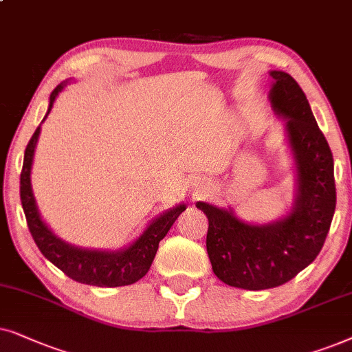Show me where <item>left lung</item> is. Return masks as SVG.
<instances>
[{
	"mask_svg": "<svg viewBox=\"0 0 352 352\" xmlns=\"http://www.w3.org/2000/svg\"><path fill=\"white\" fill-rule=\"evenodd\" d=\"M272 106L287 119L298 168V196L288 217L251 225L232 210L199 201L209 220L206 248L214 274L243 289L275 288L296 277L320 252L336 206L333 154L318 129L301 87L292 75L272 70Z\"/></svg>",
	"mask_w": 352,
	"mask_h": 352,
	"instance_id": "obj_1",
	"label": "left lung"
}]
</instances>
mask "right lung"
<instances>
[{
  "mask_svg": "<svg viewBox=\"0 0 352 352\" xmlns=\"http://www.w3.org/2000/svg\"><path fill=\"white\" fill-rule=\"evenodd\" d=\"M64 85H58L50 96V107L46 116L50 114L56 96L63 90ZM45 116V117H46ZM40 127L32 135L29 144L23 154V166L21 172V201L27 225L32 233V238L38 246L46 259L63 270L69 278L78 283L93 285V287H125L138 282L146 275L156 256L159 241L167 235L177 217L185 210V204L177 206L161 217L153 220L142 236L122 251H93L82 250L59 240L53 232L40 219L36 209L34 193L30 186V170L36 142H38Z\"/></svg>",
  "mask_w": 352,
  "mask_h": 352,
  "instance_id": "obj_1",
  "label": "right lung"
}]
</instances>
